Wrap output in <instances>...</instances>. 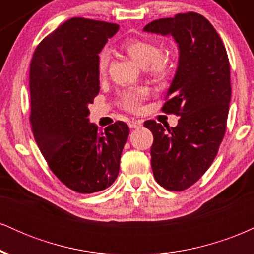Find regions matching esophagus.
Wrapping results in <instances>:
<instances>
[{
    "instance_id": "34e87169",
    "label": "esophagus",
    "mask_w": 254,
    "mask_h": 254,
    "mask_svg": "<svg viewBox=\"0 0 254 254\" xmlns=\"http://www.w3.org/2000/svg\"><path fill=\"white\" fill-rule=\"evenodd\" d=\"M129 127H131V129H139V127H142V122L141 121H130Z\"/></svg>"
}]
</instances>
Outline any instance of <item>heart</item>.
Segmentation results:
<instances>
[{
  "label": "heart",
  "mask_w": 254,
  "mask_h": 254,
  "mask_svg": "<svg viewBox=\"0 0 254 254\" xmlns=\"http://www.w3.org/2000/svg\"><path fill=\"white\" fill-rule=\"evenodd\" d=\"M121 49L127 52L139 66L147 69L148 75L159 82H165L172 76L174 70V58L171 52H160L161 48L156 42L142 38H129L121 44ZM110 56L109 52L103 51L98 56L97 68L99 75H104L107 70ZM144 98L143 90L122 93L119 104L129 112H136L139 109L141 100Z\"/></svg>",
  "instance_id": "1"
}]
</instances>
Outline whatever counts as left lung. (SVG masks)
I'll list each match as a JSON object with an SVG mask.
<instances>
[{
  "instance_id": "1",
  "label": "left lung",
  "mask_w": 254,
  "mask_h": 254,
  "mask_svg": "<svg viewBox=\"0 0 254 254\" xmlns=\"http://www.w3.org/2000/svg\"><path fill=\"white\" fill-rule=\"evenodd\" d=\"M145 32L171 34L179 45V66L161 107L179 116L176 127L145 121L154 136V178L170 191H184L208 171L227 129L230 87L228 55L208 19L194 11L154 20Z\"/></svg>"
}]
</instances>
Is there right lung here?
<instances>
[{"label": "right lung", "instance_id": "add662e5", "mask_svg": "<svg viewBox=\"0 0 254 254\" xmlns=\"http://www.w3.org/2000/svg\"><path fill=\"white\" fill-rule=\"evenodd\" d=\"M119 25L72 17L38 44L30 65V123L52 173L78 193L103 191L117 179L129 127L104 131L89 123L99 94L98 56Z\"/></svg>", "mask_w": 254, "mask_h": 254}]
</instances>
